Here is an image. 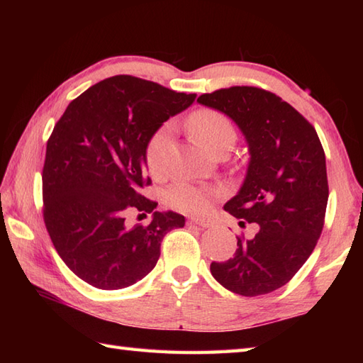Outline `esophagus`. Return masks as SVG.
<instances>
[{
  "label": "esophagus",
  "mask_w": 363,
  "mask_h": 363,
  "mask_svg": "<svg viewBox=\"0 0 363 363\" xmlns=\"http://www.w3.org/2000/svg\"><path fill=\"white\" fill-rule=\"evenodd\" d=\"M190 223H194V225L201 226V228H212L213 226V221L211 218H190Z\"/></svg>",
  "instance_id": "esophagus-1"
}]
</instances>
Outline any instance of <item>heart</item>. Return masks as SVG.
<instances>
[{
    "mask_svg": "<svg viewBox=\"0 0 363 363\" xmlns=\"http://www.w3.org/2000/svg\"><path fill=\"white\" fill-rule=\"evenodd\" d=\"M191 134L204 148L217 156L218 152H229L237 140V130L225 113L215 109H199L189 120ZM169 140V129L156 130L146 145L145 162L151 174H159L164 167V157ZM215 191L194 186V184H176L167 191L165 201L176 211L186 213H201L211 207Z\"/></svg>",
    "mask_w": 363,
    "mask_h": 363,
    "instance_id": "obj_1",
    "label": "heart"
}]
</instances>
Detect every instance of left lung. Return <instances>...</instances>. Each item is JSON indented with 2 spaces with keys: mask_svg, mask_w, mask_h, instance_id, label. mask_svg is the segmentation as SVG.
Listing matches in <instances>:
<instances>
[{
  "mask_svg": "<svg viewBox=\"0 0 363 363\" xmlns=\"http://www.w3.org/2000/svg\"><path fill=\"white\" fill-rule=\"evenodd\" d=\"M198 103L228 115L246 138L248 169L225 211L242 228L257 225L254 237H237L233 259L212 262L211 273L237 295H265L298 273L321 235L329 196L325 151L311 123L268 90L235 86Z\"/></svg>",
  "mask_w": 363,
  "mask_h": 363,
  "instance_id": "1",
  "label": "left lung"
}]
</instances>
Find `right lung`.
I'll return each mask as SVG.
<instances>
[{
	"label": "right lung",
	"instance_id": "right-lung-1",
	"mask_svg": "<svg viewBox=\"0 0 363 363\" xmlns=\"http://www.w3.org/2000/svg\"><path fill=\"white\" fill-rule=\"evenodd\" d=\"M195 98L118 74L73 99L56 123L42 173L43 220L60 259L82 281L129 287L156 267L165 234L186 225L172 211L154 212L146 226H128L126 215L156 209L140 194L151 184L146 145Z\"/></svg>",
	"mask_w": 363,
	"mask_h": 363
}]
</instances>
